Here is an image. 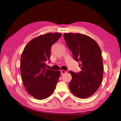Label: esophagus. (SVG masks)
<instances>
[{
	"label": "esophagus",
	"mask_w": 121,
	"mask_h": 121,
	"mask_svg": "<svg viewBox=\"0 0 121 121\" xmlns=\"http://www.w3.org/2000/svg\"><path fill=\"white\" fill-rule=\"evenodd\" d=\"M60 72H61V74H63V73H67V71H65V70H61L60 71Z\"/></svg>",
	"instance_id": "esophagus-1"
}]
</instances>
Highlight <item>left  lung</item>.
I'll use <instances>...</instances> for the list:
<instances>
[{"instance_id":"obj_1","label":"left lung","mask_w":121,"mask_h":121,"mask_svg":"<svg viewBox=\"0 0 121 121\" xmlns=\"http://www.w3.org/2000/svg\"><path fill=\"white\" fill-rule=\"evenodd\" d=\"M63 37L81 69L78 73L69 71L72 76L69 89L77 97L86 98L97 91L103 78L101 49L95 40L85 35L65 33Z\"/></svg>"}]
</instances>
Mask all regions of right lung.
Instances as JSON below:
<instances>
[{
  "label": "right lung",
  "instance_id": "obj_1",
  "mask_svg": "<svg viewBox=\"0 0 121 121\" xmlns=\"http://www.w3.org/2000/svg\"><path fill=\"white\" fill-rule=\"evenodd\" d=\"M62 34L48 33L30 40L21 57L20 71L24 87L29 94L38 100L48 98L54 91L61 74L60 71L46 68L50 61L51 49Z\"/></svg>",
  "mask_w": 121,
  "mask_h": 121
}]
</instances>
